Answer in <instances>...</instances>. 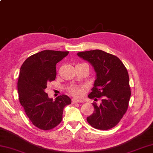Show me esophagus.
<instances>
[{"label": "esophagus", "mask_w": 153, "mask_h": 153, "mask_svg": "<svg viewBox=\"0 0 153 153\" xmlns=\"http://www.w3.org/2000/svg\"><path fill=\"white\" fill-rule=\"evenodd\" d=\"M82 100H80L79 99H72V103L73 104H76V103H77V102H82Z\"/></svg>", "instance_id": "obj_1"}]
</instances>
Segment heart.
<instances>
[{"instance_id":"obj_1","label":"heart","mask_w":153,"mask_h":153,"mask_svg":"<svg viewBox=\"0 0 153 153\" xmlns=\"http://www.w3.org/2000/svg\"><path fill=\"white\" fill-rule=\"evenodd\" d=\"M69 91L73 95H74L75 97H82V95L83 94V87L72 86V87H70Z\"/></svg>"}]
</instances>
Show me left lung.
<instances>
[{"mask_svg":"<svg viewBox=\"0 0 153 153\" xmlns=\"http://www.w3.org/2000/svg\"><path fill=\"white\" fill-rule=\"evenodd\" d=\"M77 56L93 67L96 73L88 97L101 99L87 121L95 129L106 130L118 124L126 112L131 96L128 72L118 57L101 50L80 52Z\"/></svg>","mask_w":153,"mask_h":153,"instance_id":"obj_1","label":"left lung"}]
</instances>
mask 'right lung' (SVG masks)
Returning <instances> with one entry per match:
<instances>
[{
    "label": "right lung",
    "instance_id": "obj_1",
    "mask_svg": "<svg viewBox=\"0 0 153 153\" xmlns=\"http://www.w3.org/2000/svg\"><path fill=\"white\" fill-rule=\"evenodd\" d=\"M68 53L43 51L27 58L21 66L18 81L19 102L32 123L41 129L49 130L59 124L64 108L71 102L66 95L53 100L45 93L47 83L56 78V64Z\"/></svg>",
    "mask_w": 153,
    "mask_h": 153
}]
</instances>
